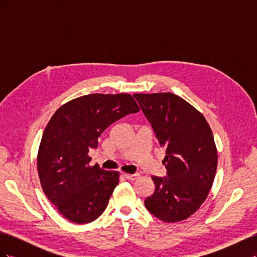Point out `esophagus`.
<instances>
[{
    "instance_id": "obj_1",
    "label": "esophagus",
    "mask_w": 257,
    "mask_h": 257,
    "mask_svg": "<svg viewBox=\"0 0 257 257\" xmlns=\"http://www.w3.org/2000/svg\"><path fill=\"white\" fill-rule=\"evenodd\" d=\"M123 176L125 177L127 180H136V179L139 178V174H123Z\"/></svg>"
}]
</instances>
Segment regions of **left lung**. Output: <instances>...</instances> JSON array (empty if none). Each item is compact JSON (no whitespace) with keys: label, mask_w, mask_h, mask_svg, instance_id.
<instances>
[{"label":"left lung","mask_w":257,"mask_h":257,"mask_svg":"<svg viewBox=\"0 0 257 257\" xmlns=\"http://www.w3.org/2000/svg\"><path fill=\"white\" fill-rule=\"evenodd\" d=\"M134 97L166 150L167 177L152 176L148 211L166 223L186 220L206 200L217 165L212 131L203 113L173 93H136Z\"/></svg>","instance_id":"obj_1"}]
</instances>
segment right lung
Masks as SVG:
<instances>
[{"instance_id": "1", "label": "right lung", "mask_w": 257, "mask_h": 257, "mask_svg": "<svg viewBox=\"0 0 257 257\" xmlns=\"http://www.w3.org/2000/svg\"><path fill=\"white\" fill-rule=\"evenodd\" d=\"M138 111L127 93H95L69 100L51 116L38 149L37 170L45 195L68 221L90 223L104 212L119 172L90 166L88 153L110 124Z\"/></svg>"}]
</instances>
